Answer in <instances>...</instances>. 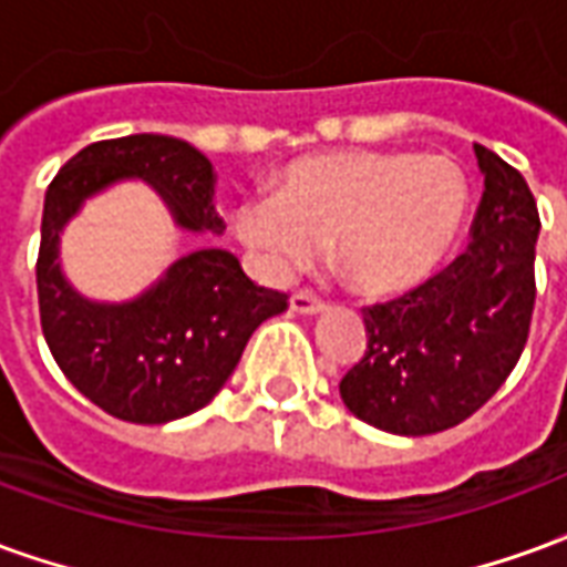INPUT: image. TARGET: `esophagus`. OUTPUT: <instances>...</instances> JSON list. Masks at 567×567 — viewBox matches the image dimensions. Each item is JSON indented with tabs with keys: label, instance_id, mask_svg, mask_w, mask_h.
<instances>
[{
	"label": "esophagus",
	"instance_id": "1",
	"mask_svg": "<svg viewBox=\"0 0 567 567\" xmlns=\"http://www.w3.org/2000/svg\"><path fill=\"white\" fill-rule=\"evenodd\" d=\"M291 309L300 312V316H316V312L324 309V303H321L316 295H309V291H295V295H291Z\"/></svg>",
	"mask_w": 567,
	"mask_h": 567
}]
</instances>
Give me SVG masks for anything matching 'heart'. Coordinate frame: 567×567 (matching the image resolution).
Listing matches in <instances>:
<instances>
[{"mask_svg": "<svg viewBox=\"0 0 567 567\" xmlns=\"http://www.w3.org/2000/svg\"><path fill=\"white\" fill-rule=\"evenodd\" d=\"M471 206L464 169L446 154L324 151L272 178V197L246 199L236 234L272 272H295L331 243L349 291L370 300L427 282L462 234Z\"/></svg>", "mask_w": 567, "mask_h": 567, "instance_id": "1", "label": "heart"}]
</instances>
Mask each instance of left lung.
<instances>
[{
    "instance_id": "obj_1",
    "label": "left lung",
    "mask_w": 567,
    "mask_h": 567,
    "mask_svg": "<svg viewBox=\"0 0 567 567\" xmlns=\"http://www.w3.org/2000/svg\"><path fill=\"white\" fill-rule=\"evenodd\" d=\"M483 199L471 246L410 295L364 309L368 349L340 382L349 413L422 437L474 416L523 355L540 218L511 163L474 145Z\"/></svg>"
}]
</instances>
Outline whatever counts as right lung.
<instances>
[{
	"instance_id": "obj_1",
	"label": "right lung",
	"mask_w": 567,
	"mask_h": 567,
	"mask_svg": "<svg viewBox=\"0 0 567 567\" xmlns=\"http://www.w3.org/2000/svg\"><path fill=\"white\" fill-rule=\"evenodd\" d=\"M130 178L157 190L178 230L224 234L212 163L190 142L161 133L93 142L44 194L39 312L51 355L84 398L124 422L163 425L221 392L248 337L288 309V295L251 282L224 248L182 255L121 303L81 295L60 264V234L87 199Z\"/></svg>"
}]
</instances>
